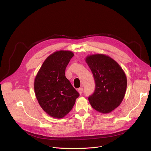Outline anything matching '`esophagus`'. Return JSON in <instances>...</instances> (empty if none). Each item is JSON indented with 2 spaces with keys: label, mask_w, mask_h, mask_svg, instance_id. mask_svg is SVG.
<instances>
[{
  "label": "esophagus",
  "mask_w": 151,
  "mask_h": 151,
  "mask_svg": "<svg viewBox=\"0 0 151 151\" xmlns=\"http://www.w3.org/2000/svg\"><path fill=\"white\" fill-rule=\"evenodd\" d=\"M78 92H79V93L80 94V95H81L82 93H83V87H81V88H79V89H78Z\"/></svg>",
  "instance_id": "1"
}]
</instances>
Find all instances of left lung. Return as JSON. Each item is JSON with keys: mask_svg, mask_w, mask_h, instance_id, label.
Listing matches in <instances>:
<instances>
[{"mask_svg": "<svg viewBox=\"0 0 151 151\" xmlns=\"http://www.w3.org/2000/svg\"><path fill=\"white\" fill-rule=\"evenodd\" d=\"M86 61L95 82L94 93L88 97L90 105L99 112H111L124 97L127 87L125 73L115 60L103 54L88 56Z\"/></svg>", "mask_w": 151, "mask_h": 151, "instance_id": "left-lung-1", "label": "left lung"}]
</instances>
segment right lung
I'll return each instance as SVG.
<instances>
[{
    "label": "right lung",
    "mask_w": 151,
    "mask_h": 151,
    "mask_svg": "<svg viewBox=\"0 0 151 151\" xmlns=\"http://www.w3.org/2000/svg\"><path fill=\"white\" fill-rule=\"evenodd\" d=\"M74 54L60 50L45 60L35 78L34 88L39 105L50 116L62 118L71 110L79 93L65 77V68Z\"/></svg>",
    "instance_id": "obj_1"
}]
</instances>
